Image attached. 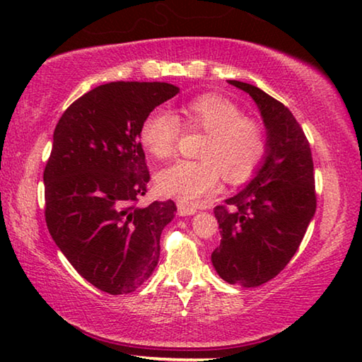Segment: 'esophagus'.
<instances>
[{"instance_id": "obj_1", "label": "esophagus", "mask_w": 362, "mask_h": 362, "mask_svg": "<svg viewBox=\"0 0 362 362\" xmlns=\"http://www.w3.org/2000/svg\"><path fill=\"white\" fill-rule=\"evenodd\" d=\"M177 209H179V216H182V217L193 216V214L196 212V207L194 206H188V204H183V203L177 204Z\"/></svg>"}]
</instances>
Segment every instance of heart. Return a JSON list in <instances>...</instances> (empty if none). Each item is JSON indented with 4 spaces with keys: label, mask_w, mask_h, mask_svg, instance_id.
Returning <instances> with one entry per match:
<instances>
[{
    "label": "heart",
    "mask_w": 362,
    "mask_h": 362,
    "mask_svg": "<svg viewBox=\"0 0 362 362\" xmlns=\"http://www.w3.org/2000/svg\"><path fill=\"white\" fill-rule=\"evenodd\" d=\"M188 129L206 132L199 148V161L180 159L161 169L156 175L159 192L196 203L218 189L220 179L230 183L246 182L267 151L265 131L254 118L243 116L241 108L217 94H203L182 107ZM182 124L166 108L146 115L139 139L151 156L166 159L174 155Z\"/></svg>",
    "instance_id": "obj_1"
}]
</instances>
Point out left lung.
Masks as SVG:
<instances>
[{
  "mask_svg": "<svg viewBox=\"0 0 362 362\" xmlns=\"http://www.w3.org/2000/svg\"><path fill=\"white\" fill-rule=\"evenodd\" d=\"M228 83L259 107L267 151L247 187L214 209L222 240L212 252V265L226 283L257 287L283 272L315 216L313 158L289 108L252 84Z\"/></svg>",
  "mask_w": 362,
  "mask_h": 362,
  "instance_id": "1",
  "label": "left lung"
}]
</instances>
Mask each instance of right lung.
Segmentation results:
<instances>
[{"instance_id": "obj_1", "label": "right lung", "mask_w": 362, "mask_h": 362, "mask_svg": "<svg viewBox=\"0 0 362 362\" xmlns=\"http://www.w3.org/2000/svg\"><path fill=\"white\" fill-rule=\"evenodd\" d=\"M179 93L169 83L97 86L65 110L45 168L46 223L81 276L112 296L155 272L159 238L177 207H137L150 173L139 132L146 115Z\"/></svg>"}]
</instances>
